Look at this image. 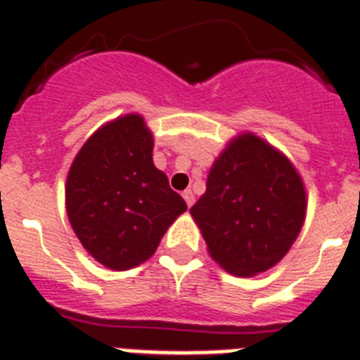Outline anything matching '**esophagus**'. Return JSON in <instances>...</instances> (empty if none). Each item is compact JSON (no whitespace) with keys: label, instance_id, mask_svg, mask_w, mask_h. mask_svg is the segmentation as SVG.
Masks as SVG:
<instances>
[{"label":"esophagus","instance_id":"1","mask_svg":"<svg viewBox=\"0 0 360 360\" xmlns=\"http://www.w3.org/2000/svg\"><path fill=\"white\" fill-rule=\"evenodd\" d=\"M182 196H184V200H186L187 207H193V203H195V195H193V191H191V189L184 191Z\"/></svg>","mask_w":360,"mask_h":360}]
</instances>
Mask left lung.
<instances>
[{"label": "left lung", "mask_w": 360, "mask_h": 360, "mask_svg": "<svg viewBox=\"0 0 360 360\" xmlns=\"http://www.w3.org/2000/svg\"><path fill=\"white\" fill-rule=\"evenodd\" d=\"M307 195L294 165L252 133L232 141L211 167L191 214L214 262L256 276L281 262L303 227Z\"/></svg>", "instance_id": "obj_1"}]
</instances>
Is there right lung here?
<instances>
[{"label": "right lung", "mask_w": 360, "mask_h": 360, "mask_svg": "<svg viewBox=\"0 0 360 360\" xmlns=\"http://www.w3.org/2000/svg\"><path fill=\"white\" fill-rule=\"evenodd\" d=\"M153 136L141 115L106 124L70 167L66 211L73 232L111 270L141 265L187 209L153 164Z\"/></svg>", "instance_id": "1"}]
</instances>
